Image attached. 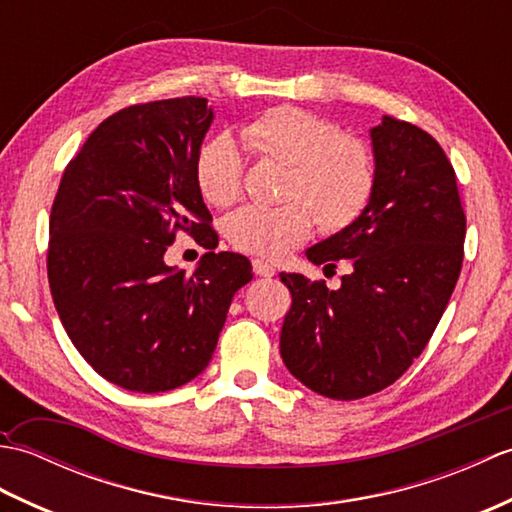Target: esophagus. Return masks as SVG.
I'll return each mask as SVG.
<instances>
[{
	"label": "esophagus",
	"mask_w": 512,
	"mask_h": 512,
	"mask_svg": "<svg viewBox=\"0 0 512 512\" xmlns=\"http://www.w3.org/2000/svg\"><path fill=\"white\" fill-rule=\"evenodd\" d=\"M253 273L257 277H273L275 275V268L270 266V264H266V262H262V259H253Z\"/></svg>",
	"instance_id": "esophagus-1"
}]
</instances>
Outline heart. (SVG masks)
<instances>
[{"label":"heart","mask_w":512,"mask_h":512,"mask_svg":"<svg viewBox=\"0 0 512 512\" xmlns=\"http://www.w3.org/2000/svg\"><path fill=\"white\" fill-rule=\"evenodd\" d=\"M257 156L288 165V204H246L224 220L235 248L279 259L301 246L317 226L339 231L363 215L376 187L374 156L363 140L299 107H273L239 132ZM244 160L228 136H215L195 158V182L206 202L233 204L242 193Z\"/></svg>","instance_id":"b5f03b06"}]
</instances>
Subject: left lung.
<instances>
[{
  "instance_id": "8db88e82",
  "label": "left lung",
  "mask_w": 512,
  "mask_h": 512,
  "mask_svg": "<svg viewBox=\"0 0 512 512\" xmlns=\"http://www.w3.org/2000/svg\"><path fill=\"white\" fill-rule=\"evenodd\" d=\"M376 187L363 215L306 250L312 264L350 259L341 288L281 273L292 306L281 328L288 372L321 396L385 389L422 354L451 299L466 217L455 171L420 127L383 116L369 129Z\"/></svg>"
}]
</instances>
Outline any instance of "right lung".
Masks as SVG:
<instances>
[{
  "instance_id": "1",
  "label": "right lung",
  "mask_w": 512,
  "mask_h": 512,
  "mask_svg": "<svg viewBox=\"0 0 512 512\" xmlns=\"http://www.w3.org/2000/svg\"><path fill=\"white\" fill-rule=\"evenodd\" d=\"M213 118L200 96L125 107L85 140L52 204L54 308L94 372L127 391L158 394L200 376L233 295L253 279L244 255L215 253L195 182ZM176 230L207 248L191 278L164 264Z\"/></svg>"
}]
</instances>
